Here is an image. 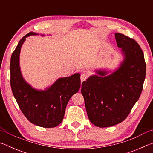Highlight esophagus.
I'll return each instance as SVG.
<instances>
[{
    "label": "esophagus",
    "instance_id": "1",
    "mask_svg": "<svg viewBox=\"0 0 153 153\" xmlns=\"http://www.w3.org/2000/svg\"><path fill=\"white\" fill-rule=\"evenodd\" d=\"M80 79H81V82H84L87 79V75L85 73L81 74V76H80Z\"/></svg>",
    "mask_w": 153,
    "mask_h": 153
}]
</instances>
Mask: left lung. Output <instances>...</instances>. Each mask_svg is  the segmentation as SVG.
<instances>
[{
  "label": "left lung",
  "instance_id": "8db88e82",
  "mask_svg": "<svg viewBox=\"0 0 153 153\" xmlns=\"http://www.w3.org/2000/svg\"><path fill=\"white\" fill-rule=\"evenodd\" d=\"M115 39L123 61L112 73L97 69L82 84L81 92L90 122L99 128L115 126L125 120L141 94L146 63L135 40L116 33Z\"/></svg>",
  "mask_w": 153,
  "mask_h": 153
}]
</instances>
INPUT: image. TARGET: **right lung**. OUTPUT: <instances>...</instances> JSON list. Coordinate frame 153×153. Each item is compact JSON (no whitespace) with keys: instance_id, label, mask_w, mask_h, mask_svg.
<instances>
[{"instance_id":"1","label":"right lung","mask_w":153,"mask_h":153,"mask_svg":"<svg viewBox=\"0 0 153 153\" xmlns=\"http://www.w3.org/2000/svg\"><path fill=\"white\" fill-rule=\"evenodd\" d=\"M36 35L39 34L31 32L24 36L12 54L10 63L11 90L21 111L31 123L42 128H54L62 122L69 99L80 88V74L60 77L43 90L33 88L27 83L20 69V52L26 38Z\"/></svg>"}]
</instances>
